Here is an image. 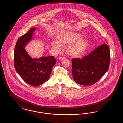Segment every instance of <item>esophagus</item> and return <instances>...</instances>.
Listing matches in <instances>:
<instances>
[{"label":"esophagus","mask_w":123,"mask_h":123,"mask_svg":"<svg viewBox=\"0 0 123 123\" xmlns=\"http://www.w3.org/2000/svg\"><path fill=\"white\" fill-rule=\"evenodd\" d=\"M59 59L60 60H64L65 59H66L65 57H59Z\"/></svg>","instance_id":"obj_1"}]
</instances>
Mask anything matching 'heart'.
Segmentation results:
<instances>
[{"label":"heart","mask_w":123,"mask_h":123,"mask_svg":"<svg viewBox=\"0 0 123 123\" xmlns=\"http://www.w3.org/2000/svg\"><path fill=\"white\" fill-rule=\"evenodd\" d=\"M82 35L76 32H66L59 35L57 40L52 45L53 49L59 51L63 46H67L66 52L70 56L79 57L87 50L88 42L85 38H82Z\"/></svg>","instance_id":"1"}]
</instances>
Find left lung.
<instances>
[{
    "label": "left lung",
    "instance_id": "left-lung-1",
    "mask_svg": "<svg viewBox=\"0 0 123 123\" xmlns=\"http://www.w3.org/2000/svg\"><path fill=\"white\" fill-rule=\"evenodd\" d=\"M110 62L109 48L107 44H102L82 59H72L73 78L80 85H92L105 74Z\"/></svg>",
    "mask_w": 123,
    "mask_h": 123
}]
</instances>
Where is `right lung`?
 I'll return each mask as SVG.
<instances>
[{
  "label": "right lung",
  "mask_w": 123,
  "mask_h": 123,
  "mask_svg": "<svg viewBox=\"0 0 123 123\" xmlns=\"http://www.w3.org/2000/svg\"><path fill=\"white\" fill-rule=\"evenodd\" d=\"M32 28L18 39L14 50V67L24 81L32 86H38L47 81L53 66L56 63L53 56L31 57L24 47L32 39L34 31Z\"/></svg>",
  "instance_id": "add662e5"
}]
</instances>
